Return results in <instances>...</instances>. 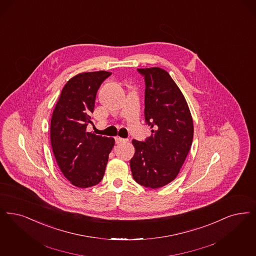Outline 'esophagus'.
I'll use <instances>...</instances> for the list:
<instances>
[{
	"label": "esophagus",
	"mask_w": 256,
	"mask_h": 256,
	"mask_svg": "<svg viewBox=\"0 0 256 256\" xmlns=\"http://www.w3.org/2000/svg\"><path fill=\"white\" fill-rule=\"evenodd\" d=\"M115 142H116V144L124 143V142H128V140L117 136V137H115Z\"/></svg>",
	"instance_id": "1"
}]
</instances>
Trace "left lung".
Returning <instances> with one entry per match:
<instances>
[{"mask_svg": "<svg viewBox=\"0 0 256 256\" xmlns=\"http://www.w3.org/2000/svg\"><path fill=\"white\" fill-rule=\"evenodd\" d=\"M144 76V118L152 135L144 142L132 140L130 159L134 180L158 188L179 174L194 139L192 116L184 95L170 73L154 66L138 68Z\"/></svg>", "mask_w": 256, "mask_h": 256, "instance_id": "1", "label": "left lung"}]
</instances>
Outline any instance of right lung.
I'll return each instance as SVG.
<instances>
[{
	"label": "right lung",
	"instance_id": "right-lung-1",
	"mask_svg": "<svg viewBox=\"0 0 256 256\" xmlns=\"http://www.w3.org/2000/svg\"><path fill=\"white\" fill-rule=\"evenodd\" d=\"M112 72H82L70 79L62 90L52 113L50 142L56 162L73 186L98 184L115 144L112 137L88 132L98 88Z\"/></svg>",
	"mask_w": 256,
	"mask_h": 256
}]
</instances>
